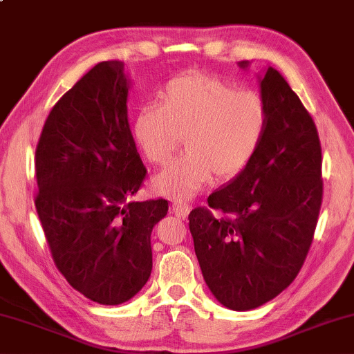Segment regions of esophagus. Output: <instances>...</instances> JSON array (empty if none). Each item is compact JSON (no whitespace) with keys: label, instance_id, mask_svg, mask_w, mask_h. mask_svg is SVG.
I'll use <instances>...</instances> for the list:
<instances>
[{"label":"esophagus","instance_id":"34e87169","mask_svg":"<svg viewBox=\"0 0 354 354\" xmlns=\"http://www.w3.org/2000/svg\"><path fill=\"white\" fill-rule=\"evenodd\" d=\"M171 209H172V212H174V214H176L177 217L185 218L186 216L189 214L191 206L186 205V203H182V202H174V203L171 205Z\"/></svg>","mask_w":354,"mask_h":354}]
</instances>
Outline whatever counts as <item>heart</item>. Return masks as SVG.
<instances>
[{
  "instance_id": "heart-1",
  "label": "heart",
  "mask_w": 354,
  "mask_h": 354,
  "mask_svg": "<svg viewBox=\"0 0 354 354\" xmlns=\"http://www.w3.org/2000/svg\"><path fill=\"white\" fill-rule=\"evenodd\" d=\"M262 92L239 89L216 73L189 71L171 78L134 120V137L149 163L163 166L185 137L186 152L154 178L172 198H191L212 177L230 180L251 165L268 132Z\"/></svg>"
}]
</instances>
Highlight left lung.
Segmentation results:
<instances>
[{
  "label": "left lung",
  "mask_w": 354,
  "mask_h": 354,
  "mask_svg": "<svg viewBox=\"0 0 354 354\" xmlns=\"http://www.w3.org/2000/svg\"><path fill=\"white\" fill-rule=\"evenodd\" d=\"M260 88L270 106L262 148L232 183L212 192L209 208L200 206L188 217L206 285L236 311L257 308L295 281L324 197L315 120L279 71L268 68Z\"/></svg>",
  "instance_id": "8db88e82"
}]
</instances>
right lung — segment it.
Wrapping results in <instances>:
<instances>
[{
    "label": "right lung",
    "mask_w": 354,
    "mask_h": 354,
    "mask_svg": "<svg viewBox=\"0 0 354 354\" xmlns=\"http://www.w3.org/2000/svg\"><path fill=\"white\" fill-rule=\"evenodd\" d=\"M128 82L102 62L50 109L35 149V208L53 263L72 288L120 305L152 270V228L168 200L132 202L148 171L132 138Z\"/></svg>",
    "instance_id": "1"
}]
</instances>
